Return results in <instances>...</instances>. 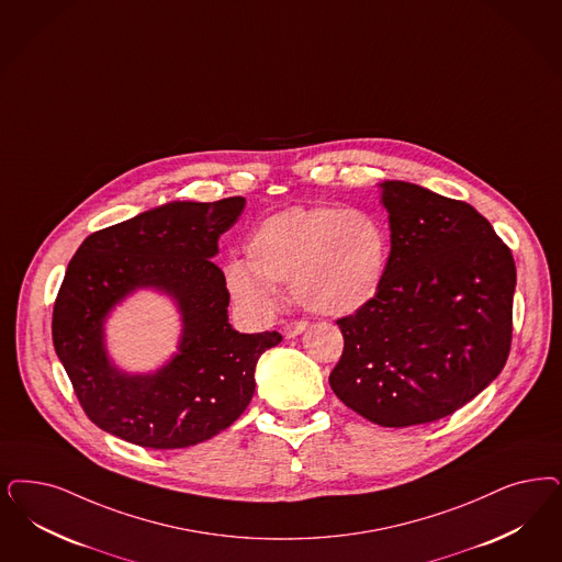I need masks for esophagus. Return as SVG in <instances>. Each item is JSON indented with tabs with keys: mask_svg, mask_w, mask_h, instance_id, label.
Returning a JSON list of instances; mask_svg holds the SVG:
<instances>
[{
	"mask_svg": "<svg viewBox=\"0 0 562 562\" xmlns=\"http://www.w3.org/2000/svg\"><path fill=\"white\" fill-rule=\"evenodd\" d=\"M307 328H310V324H307L305 319H291V322L284 326V334H286V338H294V336L303 334Z\"/></svg>",
	"mask_w": 562,
	"mask_h": 562,
	"instance_id": "1",
	"label": "esophagus"
}]
</instances>
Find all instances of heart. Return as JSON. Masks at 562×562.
I'll return each instance as SVG.
<instances>
[{"mask_svg":"<svg viewBox=\"0 0 562 562\" xmlns=\"http://www.w3.org/2000/svg\"><path fill=\"white\" fill-rule=\"evenodd\" d=\"M387 263L390 234L378 215L296 205L266 217L247 240V261H231L224 276L247 311L273 310L284 286L310 311L347 315L373 301Z\"/></svg>","mask_w":562,"mask_h":562,"instance_id":"1","label":"heart"}]
</instances>
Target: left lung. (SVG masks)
Masks as SVG:
<instances>
[{
	"mask_svg": "<svg viewBox=\"0 0 562 562\" xmlns=\"http://www.w3.org/2000/svg\"><path fill=\"white\" fill-rule=\"evenodd\" d=\"M384 284L336 319L345 338L334 394L384 427L452 415L501 371L513 340V252L469 203L386 180Z\"/></svg>",
	"mask_w": 562,
	"mask_h": 562,
	"instance_id": "obj_1",
	"label": "left lung"
}]
</instances>
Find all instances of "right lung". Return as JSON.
Masks as SVG:
<instances>
[{
	"label": "right lung",
	"instance_id": "1",
	"mask_svg": "<svg viewBox=\"0 0 562 562\" xmlns=\"http://www.w3.org/2000/svg\"><path fill=\"white\" fill-rule=\"evenodd\" d=\"M245 196L176 201L89 234L61 280L52 336L85 415L143 448H187L233 426L251 403L255 366L278 331L238 334L231 292L212 261ZM136 285L170 291L181 305V352L155 376H126L102 350V317Z\"/></svg>",
	"mask_w": 562,
	"mask_h": 562
}]
</instances>
